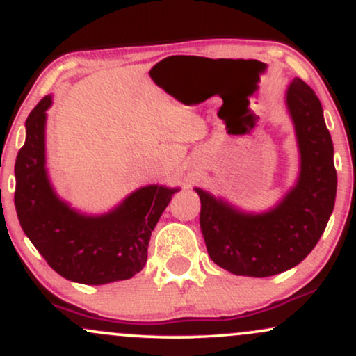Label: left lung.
I'll return each instance as SVG.
<instances>
[{
    "instance_id": "obj_1",
    "label": "left lung",
    "mask_w": 356,
    "mask_h": 356,
    "mask_svg": "<svg viewBox=\"0 0 356 356\" xmlns=\"http://www.w3.org/2000/svg\"><path fill=\"white\" fill-rule=\"evenodd\" d=\"M286 108L299 152L294 186L264 211H247L194 187L211 260L245 277H270L300 264L321 238L337 197L333 140L321 101L299 77L286 89Z\"/></svg>"
}]
</instances>
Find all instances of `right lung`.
<instances>
[{"mask_svg":"<svg viewBox=\"0 0 356 356\" xmlns=\"http://www.w3.org/2000/svg\"><path fill=\"white\" fill-rule=\"evenodd\" d=\"M52 103L54 96H45L29 115L15 163V208L22 229L64 279L88 286L131 279L145 267L152 232L179 187H138L101 214L70 206L47 170V109Z\"/></svg>","mask_w":356,"mask_h":356,"instance_id":"obj_1","label":"right lung"}]
</instances>
